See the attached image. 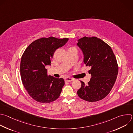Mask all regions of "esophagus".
<instances>
[{"instance_id":"esophagus-1","label":"esophagus","mask_w":133,"mask_h":133,"mask_svg":"<svg viewBox=\"0 0 133 133\" xmlns=\"http://www.w3.org/2000/svg\"><path fill=\"white\" fill-rule=\"evenodd\" d=\"M65 81H67V82H70V81H74V79L72 78H71V77H66L65 78Z\"/></svg>"}]
</instances>
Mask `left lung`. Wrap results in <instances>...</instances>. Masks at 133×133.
<instances>
[{
  "instance_id": "1",
  "label": "left lung",
  "mask_w": 133,
  "mask_h": 133,
  "mask_svg": "<svg viewBox=\"0 0 133 133\" xmlns=\"http://www.w3.org/2000/svg\"><path fill=\"white\" fill-rule=\"evenodd\" d=\"M77 45L83 54L84 63L91 68L89 74L91 75L87 85L80 81L78 96L88 102L101 100L110 92L117 78L118 67L115 56L108 44L97 37L81 38Z\"/></svg>"
}]
</instances>
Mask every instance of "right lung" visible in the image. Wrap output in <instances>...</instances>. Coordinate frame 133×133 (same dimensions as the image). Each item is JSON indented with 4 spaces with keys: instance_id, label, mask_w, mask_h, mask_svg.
I'll return each mask as SVG.
<instances>
[{
    "instance_id": "add662e5",
    "label": "right lung",
    "mask_w": 133,
    "mask_h": 133,
    "mask_svg": "<svg viewBox=\"0 0 133 133\" xmlns=\"http://www.w3.org/2000/svg\"><path fill=\"white\" fill-rule=\"evenodd\" d=\"M68 41V38L42 37L24 51L20 63L21 78L28 94L37 102L49 103L60 96L64 80L48 76L45 66L51 65L55 51Z\"/></svg>"
}]
</instances>
